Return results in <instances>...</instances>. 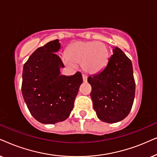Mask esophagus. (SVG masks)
Returning a JSON list of instances; mask_svg holds the SVG:
<instances>
[{
  "label": "esophagus",
  "instance_id": "obj_1",
  "mask_svg": "<svg viewBox=\"0 0 157 157\" xmlns=\"http://www.w3.org/2000/svg\"><path fill=\"white\" fill-rule=\"evenodd\" d=\"M82 80H83V82H87V75H86L82 74Z\"/></svg>",
  "mask_w": 157,
  "mask_h": 157
}]
</instances>
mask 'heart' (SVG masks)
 <instances>
[{"mask_svg": "<svg viewBox=\"0 0 157 157\" xmlns=\"http://www.w3.org/2000/svg\"><path fill=\"white\" fill-rule=\"evenodd\" d=\"M64 62L71 67L80 64L82 70L90 75L101 72L107 65L110 52L108 46L100 41H77L67 49Z\"/></svg>", "mask_w": 157, "mask_h": 157, "instance_id": "obj_1", "label": "heart"}]
</instances>
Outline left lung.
Masks as SVG:
<instances>
[{"label": "left lung", "mask_w": 157, "mask_h": 157, "mask_svg": "<svg viewBox=\"0 0 157 157\" xmlns=\"http://www.w3.org/2000/svg\"><path fill=\"white\" fill-rule=\"evenodd\" d=\"M113 52L105 67L87 78L98 118L109 124L122 121L129 114L136 90L131 59L118 47Z\"/></svg>", "instance_id": "obj_1"}]
</instances>
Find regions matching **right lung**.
<instances>
[{"label":"right lung","mask_w":157,"mask_h":157,"mask_svg":"<svg viewBox=\"0 0 157 157\" xmlns=\"http://www.w3.org/2000/svg\"><path fill=\"white\" fill-rule=\"evenodd\" d=\"M60 47L59 39L47 43L35 50L23 68L24 101L33 118L44 124H54L70 116L82 83L79 72L72 76L60 75V68L64 67L56 54Z\"/></svg>","instance_id":"obj_1"}]
</instances>
